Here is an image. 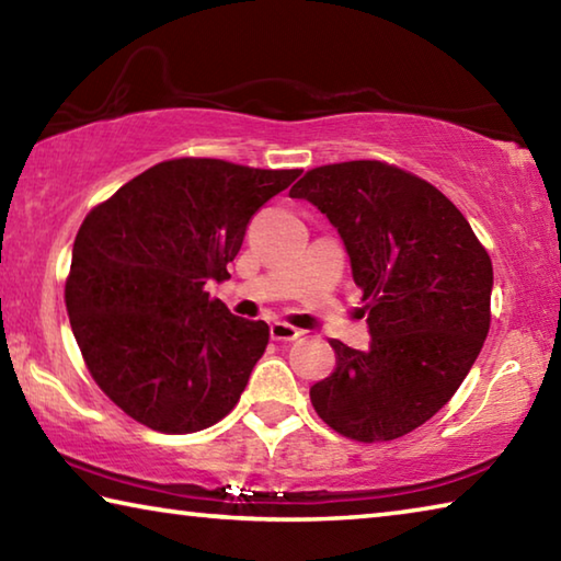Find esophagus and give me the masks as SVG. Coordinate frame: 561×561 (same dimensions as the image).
<instances>
[{
    "instance_id": "1",
    "label": "esophagus",
    "mask_w": 561,
    "mask_h": 561,
    "mask_svg": "<svg viewBox=\"0 0 561 561\" xmlns=\"http://www.w3.org/2000/svg\"><path fill=\"white\" fill-rule=\"evenodd\" d=\"M270 336L274 341H297L301 336V331L289 327V324H284V321H274V324L270 327Z\"/></svg>"
}]
</instances>
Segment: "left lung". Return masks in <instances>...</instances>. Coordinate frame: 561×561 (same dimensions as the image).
<instances>
[{
  "label": "left lung",
  "instance_id": "obj_1",
  "mask_svg": "<svg viewBox=\"0 0 561 561\" xmlns=\"http://www.w3.org/2000/svg\"><path fill=\"white\" fill-rule=\"evenodd\" d=\"M289 195L339 230L371 331L366 351L331 341L336 368L311 405L351 440L401 438L450 401L485 344L490 254L438 187L381 160L314 168Z\"/></svg>",
  "mask_w": 561,
  "mask_h": 561
}]
</instances>
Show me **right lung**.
I'll list each match as a JSON object with an SVG mask.
<instances>
[{
    "mask_svg": "<svg viewBox=\"0 0 561 561\" xmlns=\"http://www.w3.org/2000/svg\"><path fill=\"white\" fill-rule=\"evenodd\" d=\"M299 173L175 158L87 215L66 311L93 381L133 421L195 433L240 401L270 327L230 314L205 287L230 277L252 215Z\"/></svg>",
    "mask_w": 561,
    "mask_h": 561,
    "instance_id": "obj_1",
    "label": "right lung"
}]
</instances>
